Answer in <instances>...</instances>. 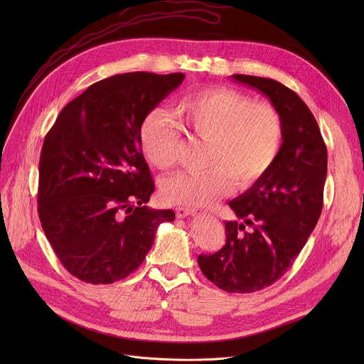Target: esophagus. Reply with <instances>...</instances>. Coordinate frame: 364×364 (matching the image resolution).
Masks as SVG:
<instances>
[{
  "label": "esophagus",
  "mask_w": 364,
  "mask_h": 364,
  "mask_svg": "<svg viewBox=\"0 0 364 364\" xmlns=\"http://www.w3.org/2000/svg\"><path fill=\"white\" fill-rule=\"evenodd\" d=\"M176 215H177L178 219H184V218H187V216L196 215V210H194V209H187V207L178 205L177 209H176Z\"/></svg>",
  "instance_id": "1"
}]
</instances>
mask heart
Here are the masks:
<instances>
[{
  "instance_id": "heart-1",
  "label": "heart",
  "mask_w": 364,
  "mask_h": 364,
  "mask_svg": "<svg viewBox=\"0 0 364 364\" xmlns=\"http://www.w3.org/2000/svg\"><path fill=\"white\" fill-rule=\"evenodd\" d=\"M176 117L187 135L207 142L201 173H178L163 183L167 203L183 207L213 205L232 184L247 188L275 164L284 142V125L269 102L252 100L230 87H207L183 96ZM139 145L148 163L160 170L177 164L180 129L161 111L149 112L139 128Z\"/></svg>"
}]
</instances>
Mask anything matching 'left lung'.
I'll return each instance as SVG.
<instances>
[{
  "instance_id": "obj_1",
  "label": "left lung",
  "mask_w": 364,
  "mask_h": 364,
  "mask_svg": "<svg viewBox=\"0 0 364 364\" xmlns=\"http://www.w3.org/2000/svg\"><path fill=\"white\" fill-rule=\"evenodd\" d=\"M269 97L284 125V142L272 168L229 203L237 220L225 222L226 243L197 262L204 277L226 292L247 294L277 282L295 262L321 210L327 146L304 100L282 83L233 75Z\"/></svg>"
}]
</instances>
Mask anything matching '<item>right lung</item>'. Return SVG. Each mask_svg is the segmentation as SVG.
<instances>
[{"label": "right lung", "instance_id": "right-lung-1", "mask_svg": "<svg viewBox=\"0 0 364 364\" xmlns=\"http://www.w3.org/2000/svg\"><path fill=\"white\" fill-rule=\"evenodd\" d=\"M183 73L132 72L89 86L47 132L38 163V218L77 279L112 284L132 274L173 210L144 205L155 190L139 145L144 118Z\"/></svg>", "mask_w": 364, "mask_h": 364}]
</instances>
